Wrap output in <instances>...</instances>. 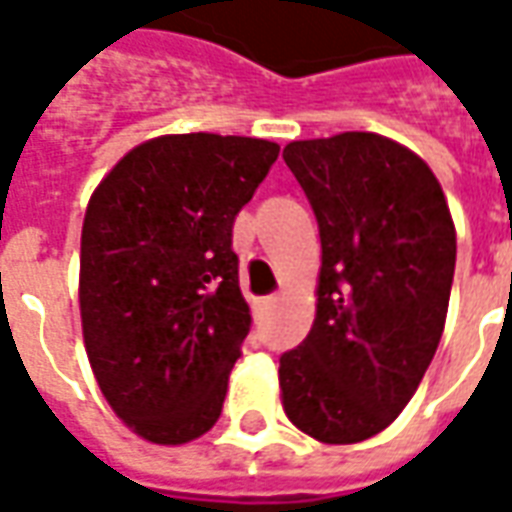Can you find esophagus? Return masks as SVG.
<instances>
[{"mask_svg":"<svg viewBox=\"0 0 512 512\" xmlns=\"http://www.w3.org/2000/svg\"><path fill=\"white\" fill-rule=\"evenodd\" d=\"M277 307V296H268V299H260L252 304V312H255V321H260L268 310H274Z\"/></svg>","mask_w":512,"mask_h":512,"instance_id":"obj_1","label":"esophagus"}]
</instances>
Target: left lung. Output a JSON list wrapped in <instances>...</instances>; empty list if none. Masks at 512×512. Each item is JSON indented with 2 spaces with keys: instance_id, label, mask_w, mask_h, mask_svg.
Segmentation results:
<instances>
[{
  "instance_id": "1",
  "label": "left lung",
  "mask_w": 512,
  "mask_h": 512,
  "mask_svg": "<svg viewBox=\"0 0 512 512\" xmlns=\"http://www.w3.org/2000/svg\"><path fill=\"white\" fill-rule=\"evenodd\" d=\"M282 156L321 233L315 321L279 359L282 408L315 441L356 444L395 422L439 348L455 224L433 169L389 136L301 139Z\"/></svg>"
}]
</instances>
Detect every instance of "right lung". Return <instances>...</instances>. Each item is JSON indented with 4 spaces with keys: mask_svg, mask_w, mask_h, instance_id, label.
Here are the masks:
<instances>
[{
    "mask_svg": "<svg viewBox=\"0 0 512 512\" xmlns=\"http://www.w3.org/2000/svg\"><path fill=\"white\" fill-rule=\"evenodd\" d=\"M277 156V142L255 136H153L87 202L84 348L106 403L139 439L178 447L222 414L252 326L233 222Z\"/></svg>",
    "mask_w": 512,
    "mask_h": 512,
    "instance_id": "1",
    "label": "right lung"
}]
</instances>
